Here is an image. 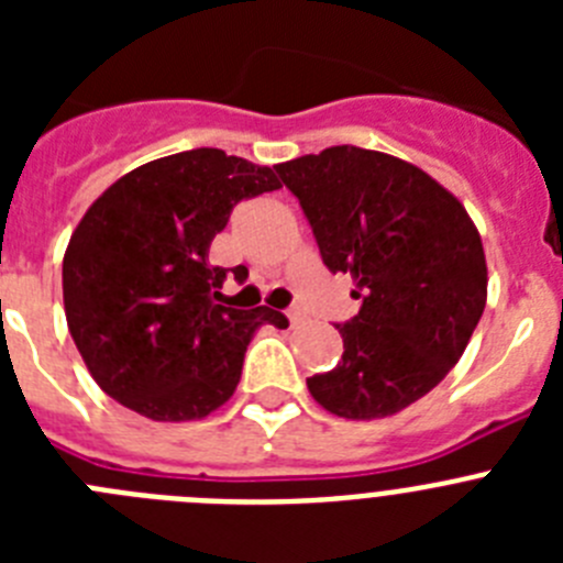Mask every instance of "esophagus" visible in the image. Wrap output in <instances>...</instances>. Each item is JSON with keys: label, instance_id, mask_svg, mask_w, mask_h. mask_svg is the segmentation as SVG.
Returning <instances> with one entry per match:
<instances>
[{"label": "esophagus", "instance_id": "obj_1", "mask_svg": "<svg viewBox=\"0 0 563 563\" xmlns=\"http://www.w3.org/2000/svg\"><path fill=\"white\" fill-rule=\"evenodd\" d=\"M287 318H290V324H292V327L305 324V312L298 310V307H292V310H287Z\"/></svg>", "mask_w": 563, "mask_h": 563}]
</instances>
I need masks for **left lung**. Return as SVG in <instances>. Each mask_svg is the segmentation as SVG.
<instances>
[{
	"label": "left lung",
	"instance_id": "8db88e82",
	"mask_svg": "<svg viewBox=\"0 0 563 563\" xmlns=\"http://www.w3.org/2000/svg\"><path fill=\"white\" fill-rule=\"evenodd\" d=\"M332 273L355 278L361 310L338 324L343 355L307 389L346 420L391 417L462 357L487 301L482 239L434 177L357 146L278 163Z\"/></svg>",
	"mask_w": 563,
	"mask_h": 563
}]
</instances>
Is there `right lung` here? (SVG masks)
<instances>
[{
	"instance_id": "right-lung-1",
	"label": "right lung",
	"mask_w": 563,
	"mask_h": 563,
	"mask_svg": "<svg viewBox=\"0 0 563 563\" xmlns=\"http://www.w3.org/2000/svg\"><path fill=\"white\" fill-rule=\"evenodd\" d=\"M276 188L273 168L191 148L123 174L87 208L64 253V312L112 400L157 422L202 420L231 400L253 332L287 318L217 305L228 271L208 251L236 202Z\"/></svg>"
}]
</instances>
